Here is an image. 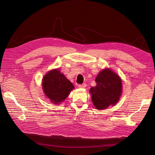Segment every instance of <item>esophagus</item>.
I'll return each mask as SVG.
<instances>
[{"label": "esophagus", "mask_w": 155, "mask_h": 155, "mask_svg": "<svg viewBox=\"0 0 155 155\" xmlns=\"http://www.w3.org/2000/svg\"><path fill=\"white\" fill-rule=\"evenodd\" d=\"M87 87V84L86 83H84L82 84V85H79L78 87L79 88H85Z\"/></svg>", "instance_id": "1"}]
</instances>
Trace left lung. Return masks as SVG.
Instances as JSON below:
<instances>
[{
    "instance_id": "obj_1",
    "label": "left lung",
    "mask_w": 155,
    "mask_h": 155,
    "mask_svg": "<svg viewBox=\"0 0 155 155\" xmlns=\"http://www.w3.org/2000/svg\"><path fill=\"white\" fill-rule=\"evenodd\" d=\"M96 87L90 89L92 101L97 110L114 106L118 102L122 93L121 78L112 69L107 68L98 73L95 79Z\"/></svg>"
}]
</instances>
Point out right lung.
<instances>
[{
    "label": "right lung",
    "instance_id": "add662e5",
    "mask_svg": "<svg viewBox=\"0 0 155 155\" xmlns=\"http://www.w3.org/2000/svg\"><path fill=\"white\" fill-rule=\"evenodd\" d=\"M42 87L45 96L56 105L66 100L74 88L73 84L58 68L50 70L45 75L42 79Z\"/></svg>",
    "mask_w": 155,
    "mask_h": 155
}]
</instances>
